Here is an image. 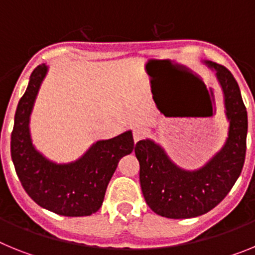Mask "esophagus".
Returning <instances> with one entry per match:
<instances>
[{
    "instance_id": "obj_1",
    "label": "esophagus",
    "mask_w": 255,
    "mask_h": 255,
    "mask_svg": "<svg viewBox=\"0 0 255 255\" xmlns=\"http://www.w3.org/2000/svg\"><path fill=\"white\" fill-rule=\"evenodd\" d=\"M147 135H148L147 129H144L143 126H135L134 129H132V136H134L135 143H138L139 140L145 138Z\"/></svg>"
}]
</instances>
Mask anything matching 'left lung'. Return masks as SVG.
Instances as JSON below:
<instances>
[{
    "instance_id": "1",
    "label": "left lung",
    "mask_w": 255,
    "mask_h": 255,
    "mask_svg": "<svg viewBox=\"0 0 255 255\" xmlns=\"http://www.w3.org/2000/svg\"><path fill=\"white\" fill-rule=\"evenodd\" d=\"M206 64L217 71L225 94L230 130L224 148L204 167L190 172L176 167L152 140H140L135 145L144 199L162 217L191 218L209 212L229 194L244 166L248 114L240 88L226 67L211 61Z\"/></svg>"
}]
</instances>
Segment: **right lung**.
I'll list each match as a JSON object with an SVG mask.
<instances>
[{"label":"right lung","instance_id":"1","mask_svg":"<svg viewBox=\"0 0 255 255\" xmlns=\"http://www.w3.org/2000/svg\"><path fill=\"white\" fill-rule=\"evenodd\" d=\"M46 73V65L35 67L20 98L11 132V158L22 188L38 206L67 217L91 216L102 206L119 161L135 148L132 134L97 141L74 163L56 164L44 158L31 144L29 116Z\"/></svg>","mask_w":255,"mask_h":255}]
</instances>
